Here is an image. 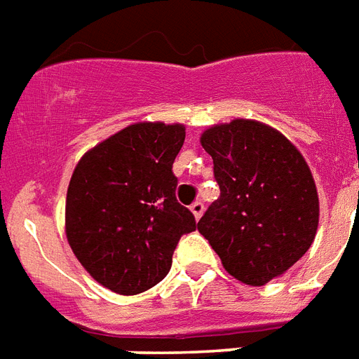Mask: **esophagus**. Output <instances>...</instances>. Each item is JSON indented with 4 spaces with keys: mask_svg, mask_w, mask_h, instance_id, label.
I'll return each mask as SVG.
<instances>
[{
    "mask_svg": "<svg viewBox=\"0 0 359 359\" xmlns=\"http://www.w3.org/2000/svg\"><path fill=\"white\" fill-rule=\"evenodd\" d=\"M189 210L194 212L195 219H201V215L205 214V203H201V201H195L194 205L189 206Z\"/></svg>",
    "mask_w": 359,
    "mask_h": 359,
    "instance_id": "obj_1",
    "label": "esophagus"
}]
</instances>
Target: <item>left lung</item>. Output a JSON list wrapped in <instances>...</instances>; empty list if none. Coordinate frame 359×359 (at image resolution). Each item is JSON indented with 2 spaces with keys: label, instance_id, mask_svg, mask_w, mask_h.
I'll list each match as a JSON object with an SVG mask.
<instances>
[{
  "label": "left lung",
  "instance_id": "obj_1",
  "mask_svg": "<svg viewBox=\"0 0 359 359\" xmlns=\"http://www.w3.org/2000/svg\"><path fill=\"white\" fill-rule=\"evenodd\" d=\"M201 144L214 160L221 195L201 217L199 232L243 284L284 275L310 249L319 223L317 188L302 154L252 119L214 125Z\"/></svg>",
  "mask_w": 359,
  "mask_h": 359
}]
</instances>
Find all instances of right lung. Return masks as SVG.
<instances>
[{
    "mask_svg": "<svg viewBox=\"0 0 359 359\" xmlns=\"http://www.w3.org/2000/svg\"><path fill=\"white\" fill-rule=\"evenodd\" d=\"M184 125L136 123L79 160L66 197V236L104 287L136 295L164 280L194 214L175 197Z\"/></svg>",
    "mask_w": 359,
    "mask_h": 359,
    "instance_id": "1",
    "label": "right lung"
}]
</instances>
